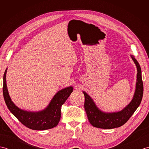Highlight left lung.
<instances>
[{"mask_svg":"<svg viewBox=\"0 0 149 149\" xmlns=\"http://www.w3.org/2000/svg\"><path fill=\"white\" fill-rule=\"evenodd\" d=\"M137 68V79L136 90L131 102L122 110L118 112L106 113L98 108L90 95L83 91L85 100L84 109L88 120L93 127L100 129H113L119 127L128 121L140 106L143 93V84L141 78V70L137 60L131 56Z\"/></svg>","mask_w":149,"mask_h":149,"instance_id":"left-lung-1","label":"left lung"}]
</instances>
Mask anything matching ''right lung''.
<instances>
[{"mask_svg":"<svg viewBox=\"0 0 149 149\" xmlns=\"http://www.w3.org/2000/svg\"><path fill=\"white\" fill-rule=\"evenodd\" d=\"M3 77V95L8 108L11 113L27 127L33 130L42 131L52 129L58 124L61 118V107L73 91L69 86L59 91L45 109L38 112L27 111L21 109L13 102L9 95L6 85V72Z\"/></svg>","mask_w":149,"mask_h":149,"instance_id":"1","label":"right lung"}]
</instances>
